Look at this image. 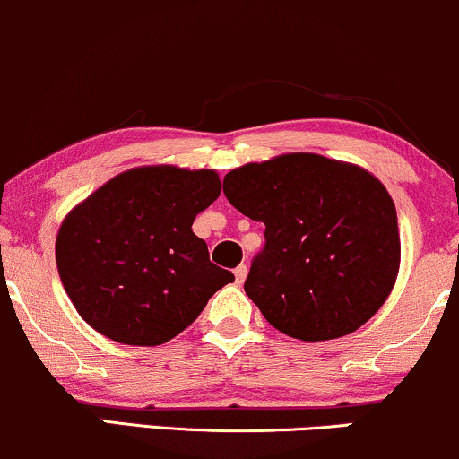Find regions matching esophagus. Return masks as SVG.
<instances>
[{
    "instance_id": "esophagus-1",
    "label": "esophagus",
    "mask_w": 459,
    "mask_h": 459,
    "mask_svg": "<svg viewBox=\"0 0 459 459\" xmlns=\"http://www.w3.org/2000/svg\"><path fill=\"white\" fill-rule=\"evenodd\" d=\"M246 275H247V266H246V264L237 266V269H235V280H237V283L246 281Z\"/></svg>"
}]
</instances>
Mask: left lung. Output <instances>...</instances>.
<instances>
[{"instance_id":"left-lung-1","label":"left lung","mask_w":459,"mask_h":459,"mask_svg":"<svg viewBox=\"0 0 459 459\" xmlns=\"http://www.w3.org/2000/svg\"><path fill=\"white\" fill-rule=\"evenodd\" d=\"M224 195L264 224L246 294L300 341L350 334L390 297L400 264L392 196L368 171L320 154H283L226 173Z\"/></svg>"}]
</instances>
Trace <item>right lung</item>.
Here are the masks:
<instances>
[{
  "mask_svg": "<svg viewBox=\"0 0 459 459\" xmlns=\"http://www.w3.org/2000/svg\"><path fill=\"white\" fill-rule=\"evenodd\" d=\"M218 173L169 165L120 173L63 220L56 266L86 324L116 343L152 347L188 328L230 271L193 233L218 199Z\"/></svg>",
  "mask_w": 459,
  "mask_h": 459,
  "instance_id": "1",
  "label": "right lung"
}]
</instances>
